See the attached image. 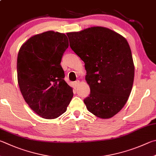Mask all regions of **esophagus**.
I'll list each match as a JSON object with an SVG mask.
<instances>
[{
    "instance_id": "obj_1",
    "label": "esophagus",
    "mask_w": 156,
    "mask_h": 156,
    "mask_svg": "<svg viewBox=\"0 0 156 156\" xmlns=\"http://www.w3.org/2000/svg\"><path fill=\"white\" fill-rule=\"evenodd\" d=\"M79 83H80V82H79V80H76V81H75V82H74V86H75L76 87H77L78 86Z\"/></svg>"
}]
</instances>
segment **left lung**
I'll return each instance as SVG.
<instances>
[{"label": "left lung", "mask_w": 156, "mask_h": 156, "mask_svg": "<svg viewBox=\"0 0 156 156\" xmlns=\"http://www.w3.org/2000/svg\"><path fill=\"white\" fill-rule=\"evenodd\" d=\"M72 50L84 61L90 93L84 100L96 117H112L125 106L131 93L134 66L125 37L102 27L67 33Z\"/></svg>", "instance_id": "left-lung-1"}]
</instances>
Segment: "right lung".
Returning a JSON list of instances; mask_svg holds the SVG:
<instances>
[{"instance_id": "obj_1", "label": "right lung", "mask_w": 156, "mask_h": 156, "mask_svg": "<svg viewBox=\"0 0 156 156\" xmlns=\"http://www.w3.org/2000/svg\"><path fill=\"white\" fill-rule=\"evenodd\" d=\"M68 46L66 34L49 30L31 37L19 50L20 89L28 105L42 118L58 117L73 98L72 88L64 80L60 64Z\"/></svg>"}]
</instances>
